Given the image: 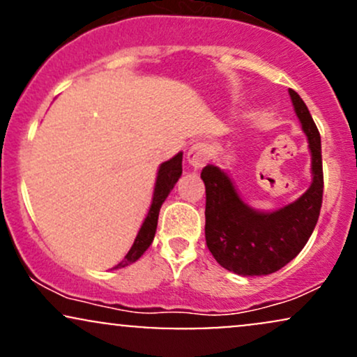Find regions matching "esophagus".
I'll return each mask as SVG.
<instances>
[{"label":"esophagus","instance_id":"34e87169","mask_svg":"<svg viewBox=\"0 0 357 357\" xmlns=\"http://www.w3.org/2000/svg\"><path fill=\"white\" fill-rule=\"evenodd\" d=\"M211 159V146L208 142H196L188 151V161L195 169H199Z\"/></svg>","mask_w":357,"mask_h":357}]
</instances>
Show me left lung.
Here are the masks:
<instances>
[{
  "label": "left lung",
  "mask_w": 357,
  "mask_h": 357,
  "mask_svg": "<svg viewBox=\"0 0 357 357\" xmlns=\"http://www.w3.org/2000/svg\"><path fill=\"white\" fill-rule=\"evenodd\" d=\"M294 109L312 154V183L297 202L272 213L250 208L220 167H203L206 186L204 236L211 255L238 275H268L285 267L305 247L322 206L324 174L321 134L296 90L289 89Z\"/></svg>",
  "instance_id": "8db88e82"
}]
</instances>
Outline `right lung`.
<instances>
[{
    "label": "right lung",
    "mask_w": 357,
    "mask_h": 357,
    "mask_svg": "<svg viewBox=\"0 0 357 357\" xmlns=\"http://www.w3.org/2000/svg\"><path fill=\"white\" fill-rule=\"evenodd\" d=\"M183 173V153H178L173 159L162 162L159 166L158 178H155V186H154V195L153 202H151V208L147 211V216L142 223L141 230H139L136 240H134L132 247H130L124 260L121 264H117L114 268H122L127 265L134 264V261L141 258L142 253L149 248V245L153 243L155 228H158V218H159V210H161L162 203L167 198L171 190L174 188V184L178 183V179L181 178Z\"/></svg>",
    "instance_id": "add662e5"
}]
</instances>
